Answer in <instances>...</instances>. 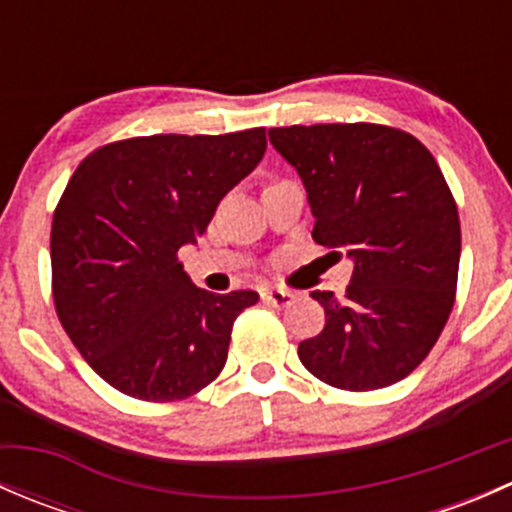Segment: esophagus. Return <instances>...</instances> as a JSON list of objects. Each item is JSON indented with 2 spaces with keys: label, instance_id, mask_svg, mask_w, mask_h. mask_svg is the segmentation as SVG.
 I'll use <instances>...</instances> for the list:
<instances>
[{
  "label": "esophagus",
  "instance_id": "esophagus-1",
  "mask_svg": "<svg viewBox=\"0 0 512 512\" xmlns=\"http://www.w3.org/2000/svg\"><path fill=\"white\" fill-rule=\"evenodd\" d=\"M294 299H297V294L289 292V289H262V302L272 304V307H289Z\"/></svg>",
  "mask_w": 512,
  "mask_h": 512
}]
</instances>
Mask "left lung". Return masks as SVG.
<instances>
[{"label":"left lung","instance_id":"left-lung-1","mask_svg":"<svg viewBox=\"0 0 512 512\" xmlns=\"http://www.w3.org/2000/svg\"><path fill=\"white\" fill-rule=\"evenodd\" d=\"M267 136L307 190L314 242L354 265L344 299L312 292L327 322L299 342V361L337 389L396 384L431 352L456 297L461 223L441 168L414 136L376 123Z\"/></svg>","mask_w":512,"mask_h":512}]
</instances>
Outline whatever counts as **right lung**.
<instances>
[{"instance_id": "add662e5", "label": "right lung", "mask_w": 512, "mask_h": 512, "mask_svg": "<svg viewBox=\"0 0 512 512\" xmlns=\"http://www.w3.org/2000/svg\"><path fill=\"white\" fill-rule=\"evenodd\" d=\"M265 128L108 143L81 160L51 223L54 304L103 381L133 399L175 401L223 371L232 322L260 299L213 294L178 250L265 156Z\"/></svg>"}]
</instances>
